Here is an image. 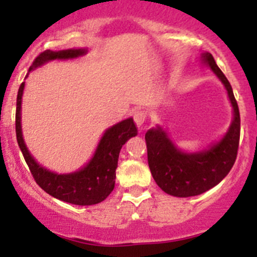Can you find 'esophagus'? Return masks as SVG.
Here are the masks:
<instances>
[{
	"instance_id": "1",
	"label": "esophagus",
	"mask_w": 257,
	"mask_h": 257,
	"mask_svg": "<svg viewBox=\"0 0 257 257\" xmlns=\"http://www.w3.org/2000/svg\"><path fill=\"white\" fill-rule=\"evenodd\" d=\"M134 117V121H135V123L138 124V126H143L144 124V122L147 121V113L144 112V110H136V112H134L133 114Z\"/></svg>"
}]
</instances>
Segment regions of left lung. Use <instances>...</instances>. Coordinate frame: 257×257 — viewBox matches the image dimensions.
<instances>
[{
	"mask_svg": "<svg viewBox=\"0 0 257 257\" xmlns=\"http://www.w3.org/2000/svg\"><path fill=\"white\" fill-rule=\"evenodd\" d=\"M202 60L225 86L233 106V122L226 135L207 151L184 153L167 138L161 127L145 134L148 165L157 185L170 196L193 197L207 192L225 178L235 162L239 145L240 117L231 86L210 52Z\"/></svg>",
	"mask_w": 257,
	"mask_h": 257,
	"instance_id": "obj_1",
	"label": "left lung"
}]
</instances>
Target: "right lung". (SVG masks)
<instances>
[{
  "instance_id": "obj_1",
  "label": "right lung",
  "mask_w": 257,
  "mask_h": 257,
  "mask_svg": "<svg viewBox=\"0 0 257 257\" xmlns=\"http://www.w3.org/2000/svg\"><path fill=\"white\" fill-rule=\"evenodd\" d=\"M83 54H86V50L83 49L61 50V51L46 50V51L41 52L35 59L33 64L29 68V72L45 64L49 60L72 59L83 55ZM23 90H24V82L20 85L19 91H18L15 131H17L19 148L36 183L54 198L68 202L72 205L90 206L100 203L114 189L115 169H117L118 157H119L122 145L130 138L138 135V128H136L133 118H127L105 131L100 143L97 145L96 151H95L94 157L83 169L72 172V174H54L36 162L23 140L22 124H20Z\"/></svg>"
}]
</instances>
